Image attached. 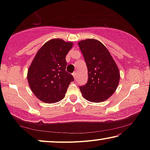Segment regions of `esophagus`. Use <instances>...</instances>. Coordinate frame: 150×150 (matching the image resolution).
I'll use <instances>...</instances> for the list:
<instances>
[{"label": "esophagus", "mask_w": 150, "mask_h": 150, "mask_svg": "<svg viewBox=\"0 0 150 150\" xmlns=\"http://www.w3.org/2000/svg\"><path fill=\"white\" fill-rule=\"evenodd\" d=\"M72 75H73L74 78V79H76V71H75V72H74V73L72 74Z\"/></svg>", "instance_id": "1"}]
</instances>
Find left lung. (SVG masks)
Instances as JSON below:
<instances>
[{"mask_svg": "<svg viewBox=\"0 0 150 150\" xmlns=\"http://www.w3.org/2000/svg\"><path fill=\"white\" fill-rule=\"evenodd\" d=\"M88 69V81L80 87L83 96L92 102L107 100L116 91L120 79L119 68L106 46L95 39L78 43Z\"/></svg>", "mask_w": 150, "mask_h": 150, "instance_id": "8db88e82", "label": "left lung"}]
</instances>
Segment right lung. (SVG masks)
I'll list each match as a JSON object with an SVG mask.
<instances>
[{
    "mask_svg": "<svg viewBox=\"0 0 150 150\" xmlns=\"http://www.w3.org/2000/svg\"><path fill=\"white\" fill-rule=\"evenodd\" d=\"M73 43L52 39L36 53L29 68L27 80L34 95L46 103H54L65 97L67 89L74 81L72 75L65 71V57Z\"/></svg>",
    "mask_w": 150,
    "mask_h": 150,
    "instance_id": "1",
    "label": "right lung"
}]
</instances>
